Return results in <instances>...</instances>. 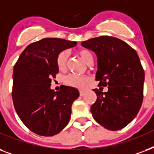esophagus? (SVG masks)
<instances>
[{"instance_id":"1","label":"esophagus","mask_w":154,"mask_h":154,"mask_svg":"<svg viewBox=\"0 0 154 154\" xmlns=\"http://www.w3.org/2000/svg\"><path fill=\"white\" fill-rule=\"evenodd\" d=\"M85 94V92L83 90H80V96H83Z\"/></svg>"}]
</instances>
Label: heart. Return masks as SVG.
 Here are the masks:
<instances>
[{"label": "heart", "instance_id": "1", "mask_svg": "<svg viewBox=\"0 0 154 154\" xmlns=\"http://www.w3.org/2000/svg\"><path fill=\"white\" fill-rule=\"evenodd\" d=\"M78 55L81 56V58L86 64H88L90 60H93L92 53L89 50H86V49H82V50L78 51ZM68 56H69V55H68V52L66 51H63L61 52H60L56 56V65H57L60 70H64L65 68H66ZM88 80H89V78L87 77H82V76L71 74L65 77L64 83L67 85H69V86L82 89V88L85 87V83L87 82Z\"/></svg>", "mask_w": 154, "mask_h": 154}]
</instances>
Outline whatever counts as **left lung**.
Wrapping results in <instances>:
<instances>
[{"label":"left lung","mask_w":154,"mask_h":154,"mask_svg":"<svg viewBox=\"0 0 154 154\" xmlns=\"http://www.w3.org/2000/svg\"><path fill=\"white\" fill-rule=\"evenodd\" d=\"M98 59L96 81L108 86L107 92L94 89L97 100L90 111L96 122L117 131L127 126L139 112L143 101L145 72L137 51L119 38L100 36L82 42Z\"/></svg>","instance_id":"8db88e82"}]
</instances>
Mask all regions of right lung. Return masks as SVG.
Returning a JSON list of instances; mask_svg holds the SVG:
<instances>
[{
    "label": "right lung",
    "mask_w": 154,
    "mask_h": 154,
    "mask_svg": "<svg viewBox=\"0 0 154 154\" xmlns=\"http://www.w3.org/2000/svg\"><path fill=\"white\" fill-rule=\"evenodd\" d=\"M77 45L63 38H45L28 45L20 55L13 73V102L22 123L36 134H58L70 119L77 89L61 85L51 89L52 77L59 72L56 56Z\"/></svg>",
    "instance_id": "right-lung-1"
}]
</instances>
